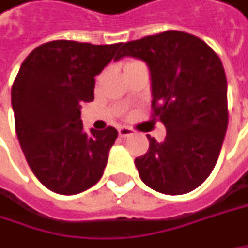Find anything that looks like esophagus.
Wrapping results in <instances>:
<instances>
[{"instance_id": "esophagus-1", "label": "esophagus", "mask_w": 248, "mask_h": 248, "mask_svg": "<svg viewBox=\"0 0 248 248\" xmlns=\"http://www.w3.org/2000/svg\"><path fill=\"white\" fill-rule=\"evenodd\" d=\"M118 132H119V136H122V138H126V136H130V135H133V129H130V127H126V126H121L119 129H118Z\"/></svg>"}]
</instances>
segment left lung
I'll use <instances>...</instances> for the list:
<instances>
[{"instance_id":"left-lung-1","label":"left lung","mask_w":248,"mask_h":248,"mask_svg":"<svg viewBox=\"0 0 248 248\" xmlns=\"http://www.w3.org/2000/svg\"><path fill=\"white\" fill-rule=\"evenodd\" d=\"M145 61L152 77V118L166 127L135 159L139 176L163 194L199 187L218 159L229 124L227 80L218 55L200 38L165 31L122 44L119 58Z\"/></svg>"}]
</instances>
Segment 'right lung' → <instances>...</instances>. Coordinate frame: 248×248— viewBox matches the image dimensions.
<instances>
[{"label":"right lung","instance_id":"obj_1","mask_svg":"<svg viewBox=\"0 0 248 248\" xmlns=\"http://www.w3.org/2000/svg\"><path fill=\"white\" fill-rule=\"evenodd\" d=\"M119 44L58 39L25 58L12 83L15 132L36 179L58 194H78L99 182L118 130H83L80 103L93 101L95 77Z\"/></svg>","mask_w":248,"mask_h":248}]
</instances>
